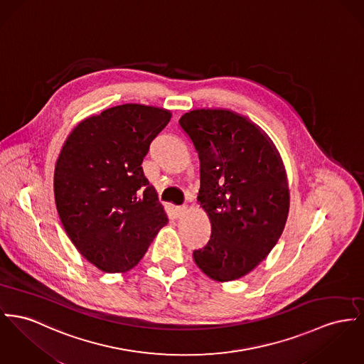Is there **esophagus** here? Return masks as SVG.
<instances>
[{"mask_svg": "<svg viewBox=\"0 0 364 364\" xmlns=\"http://www.w3.org/2000/svg\"><path fill=\"white\" fill-rule=\"evenodd\" d=\"M186 211H188V207H186V205H178V207H175V213H176L178 217H182Z\"/></svg>", "mask_w": 364, "mask_h": 364, "instance_id": "34e87169", "label": "esophagus"}]
</instances>
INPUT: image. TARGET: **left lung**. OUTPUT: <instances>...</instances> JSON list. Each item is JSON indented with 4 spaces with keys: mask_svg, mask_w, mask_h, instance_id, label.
<instances>
[{
    "mask_svg": "<svg viewBox=\"0 0 364 364\" xmlns=\"http://www.w3.org/2000/svg\"><path fill=\"white\" fill-rule=\"evenodd\" d=\"M179 124L200 160L197 200L211 239L193 252L215 282H232L258 267L279 242L290 210L279 150L255 122L229 109H194Z\"/></svg>",
    "mask_w": 364,
    "mask_h": 364,
    "instance_id": "obj_1",
    "label": "left lung"
}]
</instances>
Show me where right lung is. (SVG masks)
Returning <instances> with one entry per match:
<instances>
[{"instance_id": "right-lung-1", "label": "right lung", "mask_w": 364, "mask_h": 364, "mask_svg": "<svg viewBox=\"0 0 364 364\" xmlns=\"http://www.w3.org/2000/svg\"><path fill=\"white\" fill-rule=\"evenodd\" d=\"M171 116L156 106H114L78 122L62 146L56 210L78 252L102 272L136 267L168 222L141 164Z\"/></svg>"}]
</instances>
